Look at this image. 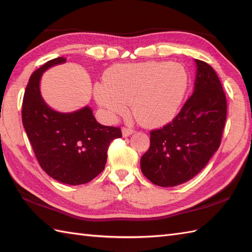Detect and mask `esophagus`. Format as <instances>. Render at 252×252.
Returning a JSON list of instances; mask_svg holds the SVG:
<instances>
[{
	"label": "esophagus",
	"instance_id": "34e87169",
	"mask_svg": "<svg viewBox=\"0 0 252 252\" xmlns=\"http://www.w3.org/2000/svg\"><path fill=\"white\" fill-rule=\"evenodd\" d=\"M133 133H134V130H132V129H127V127H123L122 129V135L125 137L130 136L131 134H133Z\"/></svg>",
	"mask_w": 252,
	"mask_h": 252
}]
</instances>
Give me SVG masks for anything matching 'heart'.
Here are the masks:
<instances>
[{"instance_id": "obj_1", "label": "heart", "mask_w": 252, "mask_h": 252, "mask_svg": "<svg viewBox=\"0 0 252 252\" xmlns=\"http://www.w3.org/2000/svg\"><path fill=\"white\" fill-rule=\"evenodd\" d=\"M104 79L94 87L98 105L115 117L126 115L132 104L137 121L149 127L167 125L179 115L189 87L186 69L167 62L117 65Z\"/></svg>"}]
</instances>
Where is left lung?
I'll return each mask as SVG.
<instances>
[{
	"mask_svg": "<svg viewBox=\"0 0 252 252\" xmlns=\"http://www.w3.org/2000/svg\"><path fill=\"white\" fill-rule=\"evenodd\" d=\"M194 92L174 120L151 132L141 170L154 184H183L206 167L218 151L226 120L225 94L213 68L195 60Z\"/></svg>",
	"mask_w": 252,
	"mask_h": 252,
	"instance_id": "left-lung-1",
	"label": "left lung"
}]
</instances>
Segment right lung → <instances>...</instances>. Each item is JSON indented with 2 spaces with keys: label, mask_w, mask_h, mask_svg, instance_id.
I'll return each instance as SVG.
<instances>
[{
  "label": "right lung",
  "mask_w": 252,
  "mask_h": 252,
  "mask_svg": "<svg viewBox=\"0 0 252 252\" xmlns=\"http://www.w3.org/2000/svg\"><path fill=\"white\" fill-rule=\"evenodd\" d=\"M63 63L66 58H54L31 74L21 116L41 168L61 183L80 185L104 170L109 144L121 137V130L98 123L90 106L61 112L45 103L40 91L42 74Z\"/></svg>",
  "instance_id": "obj_1"
}]
</instances>
